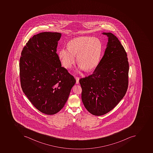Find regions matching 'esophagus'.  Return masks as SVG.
<instances>
[{"mask_svg": "<svg viewBox=\"0 0 153 153\" xmlns=\"http://www.w3.org/2000/svg\"><path fill=\"white\" fill-rule=\"evenodd\" d=\"M76 80V84H78V83H79V78L78 77H75Z\"/></svg>", "mask_w": 153, "mask_h": 153, "instance_id": "esophagus-1", "label": "esophagus"}]
</instances>
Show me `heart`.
<instances>
[{
  "mask_svg": "<svg viewBox=\"0 0 153 153\" xmlns=\"http://www.w3.org/2000/svg\"><path fill=\"white\" fill-rule=\"evenodd\" d=\"M103 45L100 39L89 36H80L70 40L68 48L59 51V57L65 68H70L76 61L80 68L86 72L92 71L100 63Z\"/></svg>",
  "mask_w": 153,
  "mask_h": 153,
  "instance_id": "b5f03b06",
  "label": "heart"
}]
</instances>
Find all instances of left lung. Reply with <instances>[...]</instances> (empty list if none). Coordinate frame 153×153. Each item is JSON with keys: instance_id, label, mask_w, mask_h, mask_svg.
Wrapping results in <instances>:
<instances>
[{"instance_id": "8db88e82", "label": "left lung", "mask_w": 153, "mask_h": 153, "mask_svg": "<svg viewBox=\"0 0 153 153\" xmlns=\"http://www.w3.org/2000/svg\"><path fill=\"white\" fill-rule=\"evenodd\" d=\"M108 42L105 53L92 74L79 80L85 107L95 116L109 112L125 96L128 85L127 53L116 36L103 33Z\"/></svg>"}]
</instances>
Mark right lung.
Here are the masks:
<instances>
[{
    "label": "right lung",
    "instance_id": "obj_1",
    "mask_svg": "<svg viewBox=\"0 0 153 153\" xmlns=\"http://www.w3.org/2000/svg\"><path fill=\"white\" fill-rule=\"evenodd\" d=\"M61 33L34 35L22 51L19 72L22 89L37 110L53 115L64 107L76 81L62 67L56 53Z\"/></svg>",
    "mask_w": 153,
    "mask_h": 153
}]
</instances>
